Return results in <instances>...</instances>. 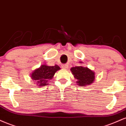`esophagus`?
<instances>
[{"mask_svg":"<svg viewBox=\"0 0 126 126\" xmlns=\"http://www.w3.org/2000/svg\"><path fill=\"white\" fill-rule=\"evenodd\" d=\"M62 68H63V69H68V65L67 64H63L62 65Z\"/></svg>","mask_w":126,"mask_h":126,"instance_id":"1","label":"esophagus"}]
</instances>
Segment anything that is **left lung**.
Masks as SVG:
<instances>
[{
  "instance_id": "obj_1",
  "label": "left lung",
  "mask_w": 126,
  "mask_h": 126,
  "mask_svg": "<svg viewBox=\"0 0 126 126\" xmlns=\"http://www.w3.org/2000/svg\"><path fill=\"white\" fill-rule=\"evenodd\" d=\"M82 63V62H80ZM72 74L74 75L76 82L79 86H85L90 85L94 82L95 79V73L94 71L87 67L82 66H75L71 68Z\"/></svg>"
}]
</instances>
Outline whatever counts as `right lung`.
<instances>
[{"label": "right lung", "instance_id": "add662e5", "mask_svg": "<svg viewBox=\"0 0 126 126\" xmlns=\"http://www.w3.org/2000/svg\"><path fill=\"white\" fill-rule=\"evenodd\" d=\"M60 69V66L57 65L55 66L42 65L39 68L32 72L31 77L32 78V79L37 82L39 87H43L48 84L49 80L51 79L55 72Z\"/></svg>", "mask_w": 126, "mask_h": 126}]
</instances>
